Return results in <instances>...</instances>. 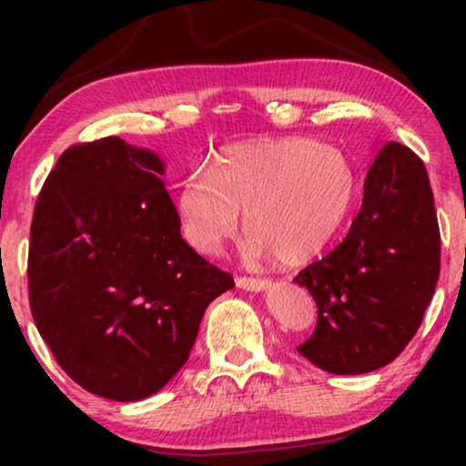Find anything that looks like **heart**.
Listing matches in <instances>:
<instances>
[{"label": "heart", "instance_id": "obj_1", "mask_svg": "<svg viewBox=\"0 0 466 466\" xmlns=\"http://www.w3.org/2000/svg\"><path fill=\"white\" fill-rule=\"evenodd\" d=\"M319 209H325V205L314 195V188L299 183H281L252 209L248 234L258 247L281 255L283 242H286V236L294 222H298L296 232L299 238H314L325 232V219L319 214H312ZM242 255L257 258L261 257V252L247 242Z\"/></svg>", "mask_w": 466, "mask_h": 466}]
</instances>
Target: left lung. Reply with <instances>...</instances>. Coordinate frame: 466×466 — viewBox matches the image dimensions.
Wrapping results in <instances>:
<instances>
[{"label": "left lung", "instance_id": "8db88e82", "mask_svg": "<svg viewBox=\"0 0 466 466\" xmlns=\"http://www.w3.org/2000/svg\"><path fill=\"white\" fill-rule=\"evenodd\" d=\"M154 149L110 136L67 147L38 193L28 299L38 333L102 399L141 400L188 360L203 312L234 288L180 236Z\"/></svg>", "mask_w": 466, "mask_h": 466}]
</instances>
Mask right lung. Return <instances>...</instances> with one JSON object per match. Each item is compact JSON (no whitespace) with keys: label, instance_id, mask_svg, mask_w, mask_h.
Masks as SVG:
<instances>
[{"label":"right lung","instance_id":"obj_1","mask_svg":"<svg viewBox=\"0 0 466 466\" xmlns=\"http://www.w3.org/2000/svg\"><path fill=\"white\" fill-rule=\"evenodd\" d=\"M440 275V228L428 170L397 141L378 147L350 234L296 281L317 302V327L298 347L330 374L390 364L415 337Z\"/></svg>","mask_w":466,"mask_h":466}]
</instances>
